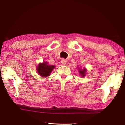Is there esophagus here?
<instances>
[{
  "label": "esophagus",
  "instance_id": "34e87169",
  "mask_svg": "<svg viewBox=\"0 0 125 125\" xmlns=\"http://www.w3.org/2000/svg\"><path fill=\"white\" fill-rule=\"evenodd\" d=\"M61 63H62V64L65 65L66 64V61H65L64 59H62V60H61Z\"/></svg>",
  "mask_w": 125,
  "mask_h": 125
}]
</instances>
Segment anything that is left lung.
<instances>
[{"instance_id": "left-lung-1", "label": "left lung", "mask_w": 125, "mask_h": 125, "mask_svg": "<svg viewBox=\"0 0 125 125\" xmlns=\"http://www.w3.org/2000/svg\"><path fill=\"white\" fill-rule=\"evenodd\" d=\"M85 72H86V69L84 68L83 69V70H81V69H79V72L80 73V74L82 75V77H84V76L85 75Z\"/></svg>"}]
</instances>
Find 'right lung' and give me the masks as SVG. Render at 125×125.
<instances>
[{
    "mask_svg": "<svg viewBox=\"0 0 125 125\" xmlns=\"http://www.w3.org/2000/svg\"><path fill=\"white\" fill-rule=\"evenodd\" d=\"M54 68V65H50L47 62L40 63L38 65L37 71L40 75L42 77H48Z\"/></svg>",
    "mask_w": 125,
    "mask_h": 125,
    "instance_id": "add662e5",
    "label": "right lung"
}]
</instances>
